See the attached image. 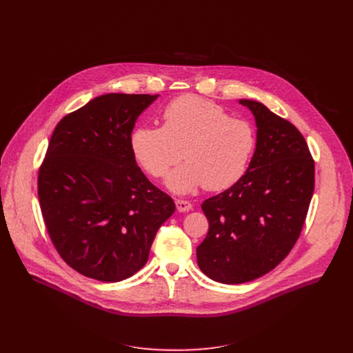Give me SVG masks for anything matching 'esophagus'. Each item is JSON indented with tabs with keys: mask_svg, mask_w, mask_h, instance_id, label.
Here are the masks:
<instances>
[{
	"mask_svg": "<svg viewBox=\"0 0 353 353\" xmlns=\"http://www.w3.org/2000/svg\"><path fill=\"white\" fill-rule=\"evenodd\" d=\"M175 205L178 212H189L193 209V205L186 200H175Z\"/></svg>",
	"mask_w": 353,
	"mask_h": 353,
	"instance_id": "obj_1",
	"label": "esophagus"
}]
</instances>
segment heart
<instances>
[{"label": "heart", "mask_w": 353, "mask_h": 353, "mask_svg": "<svg viewBox=\"0 0 353 353\" xmlns=\"http://www.w3.org/2000/svg\"><path fill=\"white\" fill-rule=\"evenodd\" d=\"M134 157L153 178H163L182 156L186 163L167 178L178 194L203 186L221 192L246 174L256 147V133L246 119L231 118L213 101L193 95L170 101L163 126H141L132 134Z\"/></svg>", "instance_id": "1"}]
</instances>
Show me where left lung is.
<instances>
[{"instance_id":"obj_1","label":"left lung","mask_w":353,"mask_h":353,"mask_svg":"<svg viewBox=\"0 0 353 353\" xmlns=\"http://www.w3.org/2000/svg\"><path fill=\"white\" fill-rule=\"evenodd\" d=\"M256 123L243 178L202 202L209 231L197 248L203 274L242 284L274 269L295 246L314 193L315 165L302 133L266 105L241 99Z\"/></svg>"}]
</instances>
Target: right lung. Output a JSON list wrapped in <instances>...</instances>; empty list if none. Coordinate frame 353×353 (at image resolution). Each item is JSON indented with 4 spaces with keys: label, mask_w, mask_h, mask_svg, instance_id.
Segmentation results:
<instances>
[{
    "label": "right lung",
    "mask_w": 353,
    "mask_h": 353,
    "mask_svg": "<svg viewBox=\"0 0 353 353\" xmlns=\"http://www.w3.org/2000/svg\"><path fill=\"white\" fill-rule=\"evenodd\" d=\"M157 95L107 94L65 115L38 172L51 243L74 270L105 283L139 272L172 199L137 165L132 130Z\"/></svg>",
    "instance_id": "right-lung-1"
}]
</instances>
